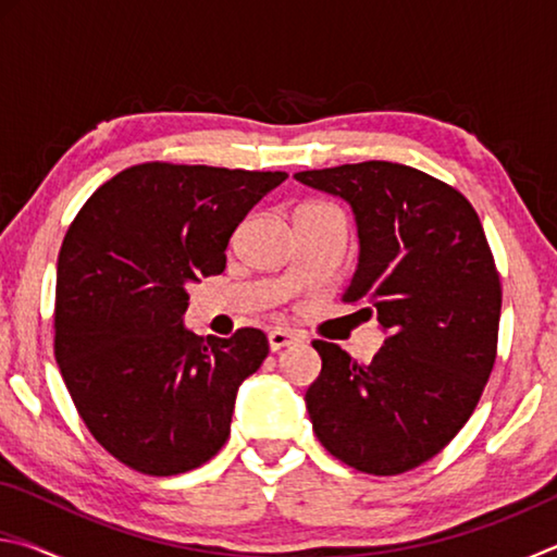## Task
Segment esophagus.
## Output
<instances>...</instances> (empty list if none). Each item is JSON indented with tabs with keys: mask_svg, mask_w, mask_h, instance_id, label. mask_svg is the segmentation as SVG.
<instances>
[{
	"mask_svg": "<svg viewBox=\"0 0 557 557\" xmlns=\"http://www.w3.org/2000/svg\"><path fill=\"white\" fill-rule=\"evenodd\" d=\"M268 342L272 351H280V348H285L289 344L299 342V334L297 332H289V329H272L268 334Z\"/></svg>",
	"mask_w": 557,
	"mask_h": 557,
	"instance_id": "1",
	"label": "esophagus"
}]
</instances>
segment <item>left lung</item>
<instances>
[{
    "instance_id": "left-lung-1",
    "label": "left lung",
    "mask_w": 557,
    "mask_h": 557,
    "mask_svg": "<svg viewBox=\"0 0 557 557\" xmlns=\"http://www.w3.org/2000/svg\"><path fill=\"white\" fill-rule=\"evenodd\" d=\"M356 213L361 256L344 292L388 338L371 363L314 338L322 373L305 395L314 435L358 471L393 476L445 449L492 375L502 280L474 206L395 162L297 172Z\"/></svg>"
}]
</instances>
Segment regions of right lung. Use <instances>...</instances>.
<instances>
[{
  "mask_svg": "<svg viewBox=\"0 0 557 557\" xmlns=\"http://www.w3.org/2000/svg\"><path fill=\"white\" fill-rule=\"evenodd\" d=\"M285 178L135 164L96 188L65 233L55 363L90 435L129 469L184 474L228 440L235 393L265 361L268 336L188 332L186 285L223 272L233 231Z\"/></svg>",
  "mask_w": 557,
  "mask_h": 557,
  "instance_id": "add662e5",
  "label": "right lung"
}]
</instances>
